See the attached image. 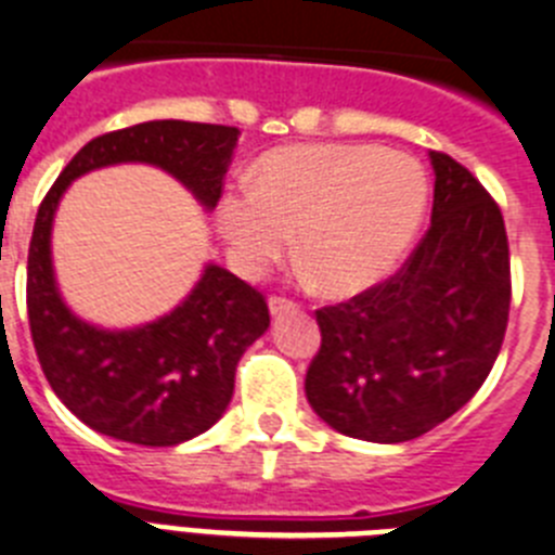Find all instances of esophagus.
Masks as SVG:
<instances>
[{
	"instance_id": "esophagus-1",
	"label": "esophagus",
	"mask_w": 555,
	"mask_h": 555,
	"mask_svg": "<svg viewBox=\"0 0 555 555\" xmlns=\"http://www.w3.org/2000/svg\"><path fill=\"white\" fill-rule=\"evenodd\" d=\"M268 309H271L273 318H282V314L293 312V309H296V304L289 301V298H279V296H273L271 301H268Z\"/></svg>"
}]
</instances>
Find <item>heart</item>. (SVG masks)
Masks as SVG:
<instances>
[{
    "instance_id": "1",
    "label": "heart",
    "mask_w": 555,
    "mask_h": 555,
    "mask_svg": "<svg viewBox=\"0 0 555 555\" xmlns=\"http://www.w3.org/2000/svg\"><path fill=\"white\" fill-rule=\"evenodd\" d=\"M428 179L412 154L376 146H289L268 154L251 188L216 212L229 259L259 276L293 248L334 296L382 282L421 229Z\"/></svg>"
}]
</instances>
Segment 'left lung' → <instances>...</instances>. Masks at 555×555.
<instances>
[{
  "label": "left lung",
  "mask_w": 555,
  "mask_h": 555,
  "mask_svg": "<svg viewBox=\"0 0 555 555\" xmlns=\"http://www.w3.org/2000/svg\"><path fill=\"white\" fill-rule=\"evenodd\" d=\"M431 227L396 276L318 309L307 401L334 431L406 442L470 401L503 346L512 301L501 207L456 159L428 152Z\"/></svg>",
  "instance_id": "left-lung-1"
}]
</instances>
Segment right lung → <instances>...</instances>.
I'll return each instance as SVG.
<instances>
[{
    "mask_svg": "<svg viewBox=\"0 0 555 555\" xmlns=\"http://www.w3.org/2000/svg\"><path fill=\"white\" fill-rule=\"evenodd\" d=\"M237 127L146 121L85 143L35 218L27 257V314L35 353L54 396L85 426L121 442L171 448L216 426L234 392L243 351L271 326L262 293L221 266H204L191 296L146 326H93L68 309L52 268V223L68 184L118 163L171 173L216 209Z\"/></svg>",
    "mask_w": 555,
    "mask_h": 555,
    "instance_id": "right-lung-1",
    "label": "right lung"
}]
</instances>
